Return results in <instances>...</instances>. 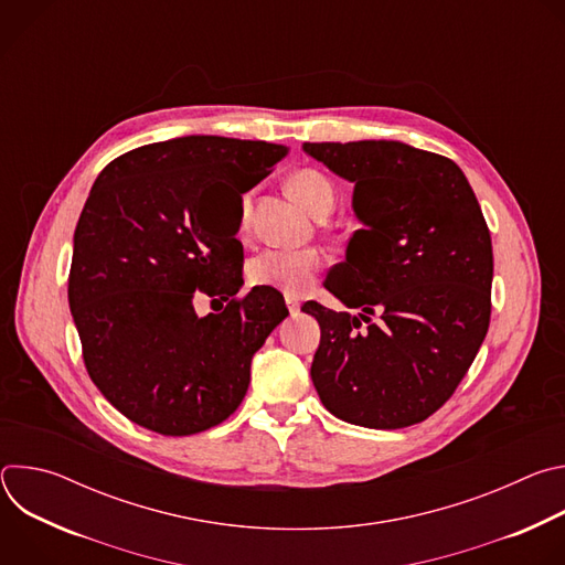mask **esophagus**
Returning a JSON list of instances; mask_svg holds the SVG:
<instances>
[{
	"instance_id": "1",
	"label": "esophagus",
	"mask_w": 565,
	"mask_h": 565,
	"mask_svg": "<svg viewBox=\"0 0 565 565\" xmlns=\"http://www.w3.org/2000/svg\"><path fill=\"white\" fill-rule=\"evenodd\" d=\"M286 306H288V310H290V315H292V317H295V315H299L301 303H299V299H297V297H286Z\"/></svg>"
}]
</instances>
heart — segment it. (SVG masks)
I'll use <instances>...</instances> for the list:
<instances>
[{
  "label": "heart",
  "mask_w": 565,
  "mask_h": 565,
  "mask_svg": "<svg viewBox=\"0 0 565 565\" xmlns=\"http://www.w3.org/2000/svg\"><path fill=\"white\" fill-rule=\"evenodd\" d=\"M288 188L290 194L317 218H327L335 207V188L317 170L297 172ZM246 210L248 199L244 201V210L241 212ZM321 266H324V259H321L317 250L268 248L246 264V277L253 286L273 288L286 292L288 297H299L315 286Z\"/></svg>",
  "instance_id": "1"
}]
</instances>
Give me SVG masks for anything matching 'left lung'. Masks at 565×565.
I'll return each instance as SVG.
<instances>
[{
    "mask_svg": "<svg viewBox=\"0 0 565 565\" xmlns=\"http://www.w3.org/2000/svg\"><path fill=\"white\" fill-rule=\"evenodd\" d=\"M303 151L355 185L364 225L329 273V290L362 312L301 308L321 329L310 366L321 405L369 429L423 423L451 397L490 327L492 238L473 190L454 160L399 140Z\"/></svg>",
    "mask_w": 565,
    "mask_h": 565,
    "instance_id": "left-lung-1",
    "label": "left lung"
}]
</instances>
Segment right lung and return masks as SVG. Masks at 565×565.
Here are the masks:
<instances>
[{"label": "right lung", "mask_w": 565, "mask_h": 565, "mask_svg": "<svg viewBox=\"0 0 565 565\" xmlns=\"http://www.w3.org/2000/svg\"><path fill=\"white\" fill-rule=\"evenodd\" d=\"M286 153L266 140L183 136L131 149L96 179L73 234L68 306L94 384L131 423L192 436L244 399L253 355L288 308L268 288L236 297L238 227L216 234L210 212L218 196L244 210L241 194ZM199 291L228 303L199 318Z\"/></svg>", "instance_id": "right-lung-1"}]
</instances>
